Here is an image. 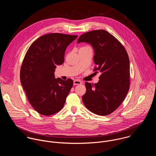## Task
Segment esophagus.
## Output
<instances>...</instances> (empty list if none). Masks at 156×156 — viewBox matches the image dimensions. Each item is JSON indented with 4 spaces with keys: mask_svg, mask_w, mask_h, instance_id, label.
<instances>
[{
    "mask_svg": "<svg viewBox=\"0 0 156 156\" xmlns=\"http://www.w3.org/2000/svg\"><path fill=\"white\" fill-rule=\"evenodd\" d=\"M82 82L81 80H74V85H80V84H82Z\"/></svg>",
    "mask_w": 156,
    "mask_h": 156,
    "instance_id": "1",
    "label": "esophagus"
}]
</instances>
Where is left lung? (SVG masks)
<instances>
[{
    "label": "left lung",
    "mask_w": 156,
    "mask_h": 156,
    "mask_svg": "<svg viewBox=\"0 0 156 156\" xmlns=\"http://www.w3.org/2000/svg\"><path fill=\"white\" fill-rule=\"evenodd\" d=\"M85 42L94 50V71L100 72L97 83L85 82L82 96L86 108L94 113L106 116L115 111L125 99L130 87V62L122 44L105 30L86 32L77 43Z\"/></svg>",
    "instance_id": "left-lung-1"
}]
</instances>
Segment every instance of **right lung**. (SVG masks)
I'll list each match as a JSON object with an SVG mask.
<instances>
[{"mask_svg":"<svg viewBox=\"0 0 156 156\" xmlns=\"http://www.w3.org/2000/svg\"><path fill=\"white\" fill-rule=\"evenodd\" d=\"M77 37L60 33L44 35L35 40L27 51L20 69V81L33 108L45 116L53 115L64 107L73 85L55 78L57 65L64 61L66 48Z\"/></svg>","mask_w":156,"mask_h":156,"instance_id":"add662e5","label":"right lung"}]
</instances>
